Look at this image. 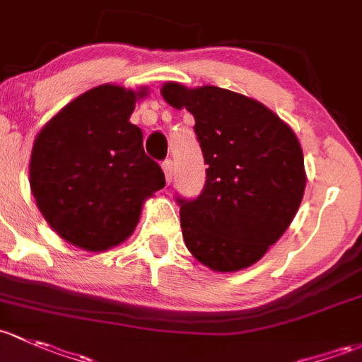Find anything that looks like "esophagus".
Returning <instances> with one entry per match:
<instances>
[{
  "label": "esophagus",
  "mask_w": 362,
  "mask_h": 362,
  "mask_svg": "<svg viewBox=\"0 0 362 362\" xmlns=\"http://www.w3.org/2000/svg\"><path fill=\"white\" fill-rule=\"evenodd\" d=\"M163 171H165V177H166V182H171V178H173V163H171V159H166V161H163Z\"/></svg>",
  "instance_id": "1"
}]
</instances>
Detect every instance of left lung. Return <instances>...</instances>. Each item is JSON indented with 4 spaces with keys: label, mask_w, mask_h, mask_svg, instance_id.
<instances>
[{
    "label": "left lung",
    "mask_w": 362,
    "mask_h": 362,
    "mask_svg": "<svg viewBox=\"0 0 362 362\" xmlns=\"http://www.w3.org/2000/svg\"><path fill=\"white\" fill-rule=\"evenodd\" d=\"M196 124L206 184L182 199L180 226L194 258L216 272L250 267L290 227L305 191L303 152L293 130L258 100L218 86L163 85Z\"/></svg>",
    "instance_id": "1"
}]
</instances>
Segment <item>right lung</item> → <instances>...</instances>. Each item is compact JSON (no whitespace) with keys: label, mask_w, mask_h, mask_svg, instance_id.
Here are the masks:
<instances>
[{"label":"right lung","mask_w":362,"mask_h":362,"mask_svg":"<svg viewBox=\"0 0 362 362\" xmlns=\"http://www.w3.org/2000/svg\"><path fill=\"white\" fill-rule=\"evenodd\" d=\"M146 88L95 86L48 121L34 140L30 191L62 239L105 251L130 238L147 197L165 187L161 166L130 123Z\"/></svg>","instance_id":"obj_1"}]
</instances>
